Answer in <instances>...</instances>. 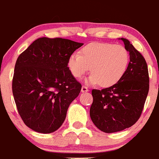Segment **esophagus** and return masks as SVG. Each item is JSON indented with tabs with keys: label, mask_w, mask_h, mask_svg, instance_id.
I'll list each match as a JSON object with an SVG mask.
<instances>
[{
	"label": "esophagus",
	"mask_w": 159,
	"mask_h": 159,
	"mask_svg": "<svg viewBox=\"0 0 159 159\" xmlns=\"http://www.w3.org/2000/svg\"><path fill=\"white\" fill-rule=\"evenodd\" d=\"M88 88H87L86 86H84V85H83L82 86V88H81V92H88Z\"/></svg>",
	"instance_id": "34e87169"
}]
</instances>
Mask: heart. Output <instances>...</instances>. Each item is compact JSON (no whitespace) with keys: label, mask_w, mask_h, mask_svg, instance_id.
<instances>
[{"label":"heart","mask_w":159,"mask_h":159,"mask_svg":"<svg viewBox=\"0 0 159 159\" xmlns=\"http://www.w3.org/2000/svg\"><path fill=\"white\" fill-rule=\"evenodd\" d=\"M129 62V54L123 45L92 43L80 50L79 55L70 56L68 68L76 78H81L90 68L91 75L86 82L107 88L123 78Z\"/></svg>","instance_id":"heart-1"}]
</instances>
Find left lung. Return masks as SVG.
Instances as JSON below:
<instances>
[{"label":"left lung","instance_id":"8db88e82","mask_svg":"<svg viewBox=\"0 0 159 159\" xmlns=\"http://www.w3.org/2000/svg\"><path fill=\"white\" fill-rule=\"evenodd\" d=\"M129 54L123 78L110 88L93 89L90 116L93 124L107 133L130 127L138 121L149 89L148 66L144 57L128 39L121 38Z\"/></svg>","mask_w":159,"mask_h":159}]
</instances>
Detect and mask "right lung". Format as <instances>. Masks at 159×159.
<instances>
[{"label":"right lung","mask_w":159,"mask_h":159,"mask_svg":"<svg viewBox=\"0 0 159 159\" xmlns=\"http://www.w3.org/2000/svg\"><path fill=\"white\" fill-rule=\"evenodd\" d=\"M83 43L62 38L36 39L18 57L12 91L23 123L40 133H51L64 123L67 110L81 92L68 60Z\"/></svg>","instance_id":"1"}]
</instances>
